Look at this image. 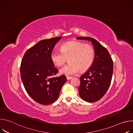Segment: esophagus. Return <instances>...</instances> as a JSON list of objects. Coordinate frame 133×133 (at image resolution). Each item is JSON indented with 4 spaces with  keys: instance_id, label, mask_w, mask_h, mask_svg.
<instances>
[{
    "instance_id": "34e87169",
    "label": "esophagus",
    "mask_w": 133,
    "mask_h": 133,
    "mask_svg": "<svg viewBox=\"0 0 133 133\" xmlns=\"http://www.w3.org/2000/svg\"><path fill=\"white\" fill-rule=\"evenodd\" d=\"M66 78H67V80H70V79H72L73 77H69V76H67V77H66Z\"/></svg>"
}]
</instances>
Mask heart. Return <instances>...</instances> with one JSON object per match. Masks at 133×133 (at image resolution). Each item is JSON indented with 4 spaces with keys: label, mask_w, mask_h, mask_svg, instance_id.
Here are the masks:
<instances>
[{
    "label": "heart",
    "mask_w": 133,
    "mask_h": 133,
    "mask_svg": "<svg viewBox=\"0 0 133 133\" xmlns=\"http://www.w3.org/2000/svg\"><path fill=\"white\" fill-rule=\"evenodd\" d=\"M61 51H52L50 56L51 62L57 67L63 65L68 58L69 64L64 66L60 73L73 75L81 70L85 71L90 68L95 59V50L89 44L72 41L66 42L60 47Z\"/></svg>",
    "instance_id": "b5f03b06"
}]
</instances>
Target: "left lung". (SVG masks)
I'll return each instance as SVG.
<instances>
[{
  "label": "left lung",
  "mask_w": 133,
  "mask_h": 133,
  "mask_svg": "<svg viewBox=\"0 0 133 133\" xmlns=\"http://www.w3.org/2000/svg\"><path fill=\"white\" fill-rule=\"evenodd\" d=\"M76 39L90 41L95 50L92 66L80 77L79 96L86 102H96L104 95L110 85L113 62L107 49L96 39L90 37H77Z\"/></svg>",
  "instance_id": "1"
}]
</instances>
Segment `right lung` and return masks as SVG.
Returning a JSON list of instances; mask_svg holds the SVG:
<instances>
[{
	"label": "right lung",
	"instance_id": "add662e5",
	"mask_svg": "<svg viewBox=\"0 0 133 133\" xmlns=\"http://www.w3.org/2000/svg\"><path fill=\"white\" fill-rule=\"evenodd\" d=\"M61 37L44 39L28 49L21 66V76L24 87L30 97L42 105H49L59 97L67 79L65 76L52 77L58 72L50 58L55 45Z\"/></svg>",
	"mask_w": 133,
	"mask_h": 133
}]
</instances>
